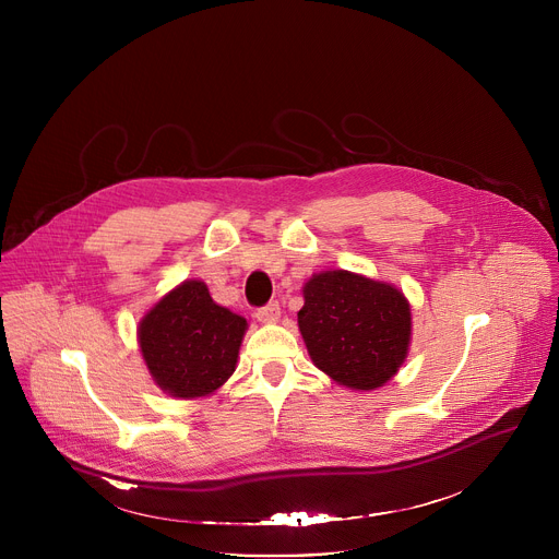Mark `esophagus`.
Returning a JSON list of instances; mask_svg holds the SVG:
<instances>
[{"mask_svg":"<svg viewBox=\"0 0 559 559\" xmlns=\"http://www.w3.org/2000/svg\"><path fill=\"white\" fill-rule=\"evenodd\" d=\"M257 318L261 323H276L281 318V305L278 302H270L261 309H257Z\"/></svg>","mask_w":559,"mask_h":559,"instance_id":"esophagus-1","label":"esophagus"}]
</instances>
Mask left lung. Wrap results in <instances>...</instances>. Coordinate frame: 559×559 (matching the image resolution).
Listing matches in <instances>:
<instances>
[{
  "label": "left lung",
  "mask_w": 559,
  "mask_h": 559,
  "mask_svg": "<svg viewBox=\"0 0 559 559\" xmlns=\"http://www.w3.org/2000/svg\"><path fill=\"white\" fill-rule=\"evenodd\" d=\"M298 330L311 362L349 389H378L407 358L412 307L401 289L334 270L302 287Z\"/></svg>",
  "instance_id": "obj_1"
}]
</instances>
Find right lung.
<instances>
[{"label": "right lung", "mask_w": 559, "mask_h": 559, "mask_svg": "<svg viewBox=\"0 0 559 559\" xmlns=\"http://www.w3.org/2000/svg\"><path fill=\"white\" fill-rule=\"evenodd\" d=\"M246 330V318L216 305L203 281H186L141 318L139 347L152 380L190 401L234 373Z\"/></svg>", "instance_id": "1"}]
</instances>
